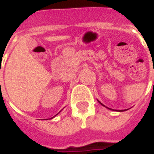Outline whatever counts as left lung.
<instances>
[{
    "mask_svg": "<svg viewBox=\"0 0 154 154\" xmlns=\"http://www.w3.org/2000/svg\"><path fill=\"white\" fill-rule=\"evenodd\" d=\"M98 102H99V103H100V104H101V105H103V107H105V108H107V109H110V110H113V109H109V108H108V107H106L105 105H103V103H101V102H100V101H99V100H98ZM114 111H118V110H114ZM122 111H125V110H119V112H122Z\"/></svg>",
    "mask_w": 154,
    "mask_h": 154,
    "instance_id": "1",
    "label": "left lung"
}]
</instances>
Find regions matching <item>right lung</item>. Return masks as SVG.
<instances>
[{
  "label": "right lung",
  "instance_id": "1",
  "mask_svg": "<svg viewBox=\"0 0 154 154\" xmlns=\"http://www.w3.org/2000/svg\"><path fill=\"white\" fill-rule=\"evenodd\" d=\"M56 115H58V114H56ZM56 115H55V116H56ZM55 116H54V117H55ZM53 118H54V117H53ZM53 118H51V119H52Z\"/></svg>",
  "mask_w": 154,
  "mask_h": 154
}]
</instances>
